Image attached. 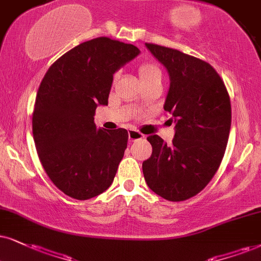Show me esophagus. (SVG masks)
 <instances>
[{"label":"esophagus","mask_w":261,"mask_h":261,"mask_svg":"<svg viewBox=\"0 0 261 261\" xmlns=\"http://www.w3.org/2000/svg\"><path fill=\"white\" fill-rule=\"evenodd\" d=\"M143 138H144V136L140 133V132L134 130V129L128 130V139H129V141H138V140L143 139Z\"/></svg>","instance_id":"obj_1"}]
</instances>
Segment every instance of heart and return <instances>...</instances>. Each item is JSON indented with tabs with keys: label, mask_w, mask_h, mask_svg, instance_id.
<instances>
[{
	"label": "heart",
	"mask_w": 261,
	"mask_h": 261,
	"mask_svg": "<svg viewBox=\"0 0 261 261\" xmlns=\"http://www.w3.org/2000/svg\"><path fill=\"white\" fill-rule=\"evenodd\" d=\"M138 72H139V79L141 83L152 81V80H161V77H162V72H161L159 65H156L153 63L141 64Z\"/></svg>",
	"instance_id": "obj_1"
}]
</instances>
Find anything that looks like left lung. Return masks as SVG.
I'll list each match as a JSON object with an SVG mask.
<instances>
[{
	"mask_svg": "<svg viewBox=\"0 0 261 261\" xmlns=\"http://www.w3.org/2000/svg\"><path fill=\"white\" fill-rule=\"evenodd\" d=\"M147 49L166 67L169 89L163 109L175 134L167 145L156 134L143 162L149 188L165 199L185 201L202 191L223 160L231 127L230 96L218 72L203 60L152 43Z\"/></svg>",
	"mask_w": 261,
	"mask_h": 261,
	"instance_id": "1",
	"label": "left lung"
}]
</instances>
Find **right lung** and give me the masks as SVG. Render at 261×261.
Instances as JSON below:
<instances>
[{
	"label": "right lung",
	"mask_w": 261,
	"mask_h": 261,
	"mask_svg": "<svg viewBox=\"0 0 261 261\" xmlns=\"http://www.w3.org/2000/svg\"><path fill=\"white\" fill-rule=\"evenodd\" d=\"M139 53L98 37L60 57L42 80L32 114L35 145L47 175L70 197H95L114 181L128 132L96 128L94 114L108 105L114 73Z\"/></svg>",
	"instance_id": "obj_1"
}]
</instances>
